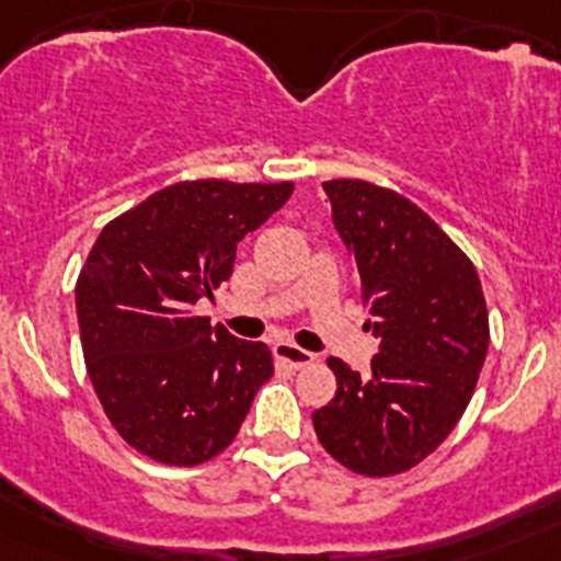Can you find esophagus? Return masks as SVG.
<instances>
[{
  "mask_svg": "<svg viewBox=\"0 0 561 561\" xmlns=\"http://www.w3.org/2000/svg\"><path fill=\"white\" fill-rule=\"evenodd\" d=\"M275 356L277 359H284L286 365H291V368H306V365H311V362L317 359L311 351L297 348V345H291V342H277Z\"/></svg>",
  "mask_w": 561,
  "mask_h": 561,
  "instance_id": "34e87169",
  "label": "esophagus"
}]
</instances>
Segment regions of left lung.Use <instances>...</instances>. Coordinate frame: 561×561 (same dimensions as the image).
Here are the masks:
<instances>
[{"label": "left lung", "instance_id": "obj_1", "mask_svg": "<svg viewBox=\"0 0 561 561\" xmlns=\"http://www.w3.org/2000/svg\"><path fill=\"white\" fill-rule=\"evenodd\" d=\"M323 191L379 354L362 376L329 356L336 396L311 421L331 458L388 478L435 453L472 399L489 351L483 289L472 261L410 199L362 180Z\"/></svg>", "mask_w": 561, "mask_h": 561}]
</instances>
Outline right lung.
Returning a JSON list of instances; mask_svg holds the SVG:
<instances>
[{"mask_svg":"<svg viewBox=\"0 0 561 561\" xmlns=\"http://www.w3.org/2000/svg\"><path fill=\"white\" fill-rule=\"evenodd\" d=\"M291 182L196 180L108 221L76 286L89 379L128 447L196 466L232 444L272 376L264 342L196 314L232 275L236 247L291 196Z\"/></svg>","mask_w":561,"mask_h":561,"instance_id":"1","label":"right lung"}]
</instances>
